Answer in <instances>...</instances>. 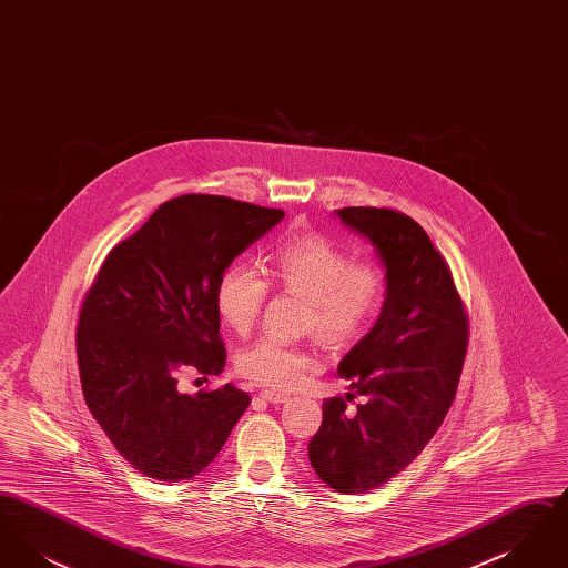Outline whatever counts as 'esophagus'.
Segmentation results:
<instances>
[{
  "mask_svg": "<svg viewBox=\"0 0 568 568\" xmlns=\"http://www.w3.org/2000/svg\"><path fill=\"white\" fill-rule=\"evenodd\" d=\"M260 398H262V400H266V403H272V405H283V403H287V400H290V396H287V394L276 392V389H264V392H260Z\"/></svg>",
  "mask_w": 568,
  "mask_h": 568,
  "instance_id": "esophagus-1",
  "label": "esophagus"
}]
</instances>
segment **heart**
Wrapping results in <instances>:
<instances>
[{
    "mask_svg": "<svg viewBox=\"0 0 568 568\" xmlns=\"http://www.w3.org/2000/svg\"><path fill=\"white\" fill-rule=\"evenodd\" d=\"M266 272L281 292L306 300V327L334 347L366 334L387 297V278L377 264L355 262L347 248L317 234L283 241L274 248ZM268 292L262 272L236 262L219 278L216 311L230 329L246 334L257 324ZM317 364L313 353L266 336L246 347L236 366L255 383L290 389Z\"/></svg>",
    "mask_w": 568,
    "mask_h": 568,
    "instance_id": "obj_1",
    "label": "heart"
}]
</instances>
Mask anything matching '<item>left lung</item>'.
<instances>
[{
	"instance_id": "8db88e82",
	"label": "left lung",
	"mask_w": 568,
	"mask_h": 568,
	"mask_svg": "<svg viewBox=\"0 0 568 568\" xmlns=\"http://www.w3.org/2000/svg\"><path fill=\"white\" fill-rule=\"evenodd\" d=\"M336 216L368 239L385 268L387 297L373 329L338 364L364 396L355 413L324 403L308 443L320 479L343 494L387 484L422 454L456 398L468 322L454 278L430 236L389 209H341Z\"/></svg>"
}]
</instances>
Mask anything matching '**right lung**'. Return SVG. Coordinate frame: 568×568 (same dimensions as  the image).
<instances>
[{
  "label": "right lung",
  "mask_w": 568,
  "mask_h": 568,
  "mask_svg": "<svg viewBox=\"0 0 568 568\" xmlns=\"http://www.w3.org/2000/svg\"><path fill=\"white\" fill-rule=\"evenodd\" d=\"M285 216L223 195L163 202L116 244L82 302V394L116 452L142 475L179 484L202 473L251 403L232 383L183 394L176 375H219V278Z\"/></svg>",
  "instance_id": "1"
}]
</instances>
